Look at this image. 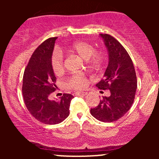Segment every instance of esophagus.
<instances>
[{
	"instance_id": "obj_1",
	"label": "esophagus",
	"mask_w": 159,
	"mask_h": 159,
	"mask_svg": "<svg viewBox=\"0 0 159 159\" xmlns=\"http://www.w3.org/2000/svg\"><path fill=\"white\" fill-rule=\"evenodd\" d=\"M87 94V92H76L74 93V95H75V96H85Z\"/></svg>"
}]
</instances>
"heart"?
<instances>
[{
    "mask_svg": "<svg viewBox=\"0 0 159 159\" xmlns=\"http://www.w3.org/2000/svg\"><path fill=\"white\" fill-rule=\"evenodd\" d=\"M69 50L87 61L91 66L98 68L105 61L102 52H96L93 45L84 41L76 42L71 45ZM51 66L55 75H61L64 71V58L59 51H54L51 57ZM65 84L72 90H82L88 85V79L84 74H73L66 79Z\"/></svg>",
    "mask_w": 159,
    "mask_h": 159,
    "instance_id": "1",
    "label": "heart"
}]
</instances>
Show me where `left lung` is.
Here are the masks:
<instances>
[{"label": "left lung", "mask_w": 159, "mask_h": 159, "mask_svg": "<svg viewBox=\"0 0 159 159\" xmlns=\"http://www.w3.org/2000/svg\"><path fill=\"white\" fill-rule=\"evenodd\" d=\"M109 53V63L105 78L96 87L109 90L110 96H103L90 114L102 122H114L123 116L134 102L137 89V77L134 65L125 48L112 36L101 34Z\"/></svg>", "instance_id": "left-lung-1"}]
</instances>
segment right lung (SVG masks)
<instances>
[{
  "instance_id": "right-lung-1",
  "label": "right lung",
  "mask_w": 159,
  "mask_h": 159,
  "mask_svg": "<svg viewBox=\"0 0 159 159\" xmlns=\"http://www.w3.org/2000/svg\"><path fill=\"white\" fill-rule=\"evenodd\" d=\"M57 37L45 40L33 53L23 75L22 95L30 114L41 123L54 125L63 121L69 114L73 96L63 93L61 100L52 101L56 90V77L51 66L54 43Z\"/></svg>"
}]
</instances>
